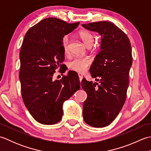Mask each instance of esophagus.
<instances>
[{
  "label": "esophagus",
  "instance_id": "obj_1",
  "mask_svg": "<svg viewBox=\"0 0 151 151\" xmlns=\"http://www.w3.org/2000/svg\"><path fill=\"white\" fill-rule=\"evenodd\" d=\"M78 77H79V80H80V81H82V78H83V75H82V74H81V73H78Z\"/></svg>",
  "mask_w": 151,
  "mask_h": 151
}]
</instances>
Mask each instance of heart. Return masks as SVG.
Returning <instances> with one entry per match:
<instances>
[{"label":"heart","instance_id":"heart-1","mask_svg":"<svg viewBox=\"0 0 151 151\" xmlns=\"http://www.w3.org/2000/svg\"><path fill=\"white\" fill-rule=\"evenodd\" d=\"M78 36L86 46L91 47L94 43L95 36L93 34L88 30H82L78 33ZM69 37L65 36L62 40V48L64 53H67L69 51ZM91 63L90 59L88 58L76 57L70 61L68 63L69 69L78 73H84Z\"/></svg>","mask_w":151,"mask_h":151}]
</instances>
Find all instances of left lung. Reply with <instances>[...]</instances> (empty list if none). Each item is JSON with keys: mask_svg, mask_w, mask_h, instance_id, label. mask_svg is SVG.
I'll return each instance as SVG.
<instances>
[{"mask_svg": "<svg viewBox=\"0 0 151 151\" xmlns=\"http://www.w3.org/2000/svg\"><path fill=\"white\" fill-rule=\"evenodd\" d=\"M82 27L102 36L101 51L89 69L99 84L86 79L81 83L88 94L83 104V117L91 127H104L115 119L126 100L132 48L127 34L111 22H91Z\"/></svg>", "mask_w": 151, "mask_h": 151, "instance_id": "obj_1", "label": "left lung"}]
</instances>
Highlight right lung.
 <instances>
[{"label":"right lung","mask_w":151,"mask_h":151,"mask_svg":"<svg viewBox=\"0 0 151 151\" xmlns=\"http://www.w3.org/2000/svg\"><path fill=\"white\" fill-rule=\"evenodd\" d=\"M79 23L49 17L32 27L25 34L19 54L21 95L28 111L38 123H58L63 115V102L81 88L75 71L52 81L56 69L60 67L61 70L63 65V37ZM65 70L62 69V73Z\"/></svg>","instance_id":"obj_1"}]
</instances>
